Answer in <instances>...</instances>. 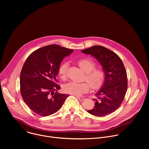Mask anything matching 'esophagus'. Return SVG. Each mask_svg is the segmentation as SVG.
Segmentation results:
<instances>
[{"instance_id":"1","label":"esophagus","mask_w":149,"mask_h":149,"mask_svg":"<svg viewBox=\"0 0 149 149\" xmlns=\"http://www.w3.org/2000/svg\"><path fill=\"white\" fill-rule=\"evenodd\" d=\"M76 97L79 100H80V101H82V100H84V99H85V98L84 97H80V96H76Z\"/></svg>"}]
</instances>
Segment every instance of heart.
<instances>
[{
  "label": "heart",
  "instance_id": "heart-1",
  "mask_svg": "<svg viewBox=\"0 0 149 149\" xmlns=\"http://www.w3.org/2000/svg\"><path fill=\"white\" fill-rule=\"evenodd\" d=\"M78 64L81 69L86 73L85 79L88 82H70L63 86V90L67 93L79 95L88 91L90 85L93 89H98L104 83L105 74L101 68H95V63L91 59L83 58L78 61ZM68 62H64L60 66L58 72L60 77L64 79L67 77Z\"/></svg>",
  "mask_w": 149,
  "mask_h": 149
}]
</instances>
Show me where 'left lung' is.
<instances>
[{
    "label": "left lung",
    "instance_id": "obj_1",
    "mask_svg": "<svg viewBox=\"0 0 149 149\" xmlns=\"http://www.w3.org/2000/svg\"><path fill=\"white\" fill-rule=\"evenodd\" d=\"M81 52L95 58L105 74L103 85L93 99L94 107L87 111L98 117L113 113L121 104L127 90V72L121 59L114 52L99 45Z\"/></svg>",
    "mask_w": 149,
    "mask_h": 149
}]
</instances>
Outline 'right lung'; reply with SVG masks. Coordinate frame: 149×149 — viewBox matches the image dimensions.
Returning <instances> with one entry per match:
<instances>
[{
    "label": "right lung",
    "mask_w": 149,
    "mask_h": 149,
    "mask_svg": "<svg viewBox=\"0 0 149 149\" xmlns=\"http://www.w3.org/2000/svg\"><path fill=\"white\" fill-rule=\"evenodd\" d=\"M72 49L50 45L33 52L26 59L20 75V93L29 108L40 116L58 111L70 95L56 92L61 88L56 77L61 62Z\"/></svg>",
    "instance_id": "1"
}]
</instances>
